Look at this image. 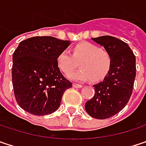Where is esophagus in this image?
<instances>
[{"instance_id": "obj_1", "label": "esophagus", "mask_w": 146, "mask_h": 146, "mask_svg": "<svg viewBox=\"0 0 146 146\" xmlns=\"http://www.w3.org/2000/svg\"><path fill=\"white\" fill-rule=\"evenodd\" d=\"M73 88H82L83 85H81V84H73Z\"/></svg>"}]
</instances>
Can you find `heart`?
Here are the masks:
<instances>
[{"instance_id":"heart-1","label":"heart","mask_w":146,"mask_h":146,"mask_svg":"<svg viewBox=\"0 0 146 146\" xmlns=\"http://www.w3.org/2000/svg\"><path fill=\"white\" fill-rule=\"evenodd\" d=\"M81 69L72 72L76 66V61ZM57 63L61 71L69 73L68 78L73 81H87L92 78L93 82L102 81L110 73L112 61L110 56L98 46L90 42H81L73 49V54L64 50L57 57Z\"/></svg>"}]
</instances>
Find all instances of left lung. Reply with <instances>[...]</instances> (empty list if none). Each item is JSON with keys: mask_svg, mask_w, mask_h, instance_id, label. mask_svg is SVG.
I'll use <instances>...</instances> for the list:
<instances>
[{"mask_svg": "<svg viewBox=\"0 0 146 146\" xmlns=\"http://www.w3.org/2000/svg\"><path fill=\"white\" fill-rule=\"evenodd\" d=\"M104 46L112 65L103 81L94 84V98L87 101L85 110L95 119H104L119 113L129 100L135 78V57L129 45L111 36L91 38Z\"/></svg>", "mask_w": 146, "mask_h": 146, "instance_id": "obj_1", "label": "left lung"}]
</instances>
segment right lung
Masks as SVG:
<instances>
[{
	"instance_id": "1",
	"label": "right lung",
	"mask_w": 146,
	"mask_h": 146,
	"mask_svg": "<svg viewBox=\"0 0 146 146\" xmlns=\"http://www.w3.org/2000/svg\"><path fill=\"white\" fill-rule=\"evenodd\" d=\"M71 44L53 36H34L19 43L12 56V84L17 104L42 116L55 112L72 83L60 72L57 57Z\"/></svg>"
}]
</instances>
